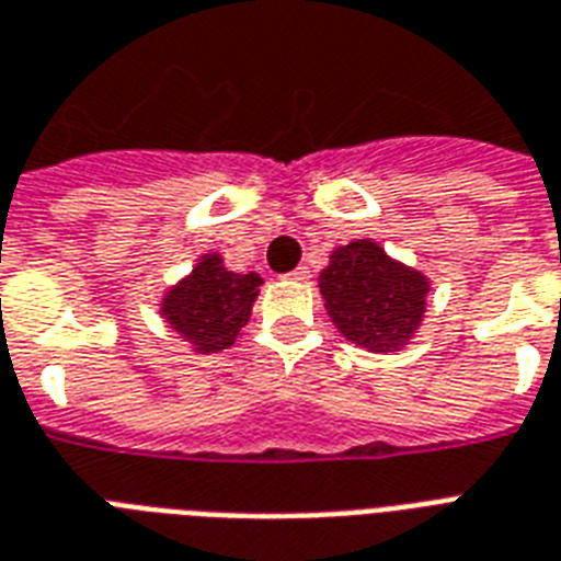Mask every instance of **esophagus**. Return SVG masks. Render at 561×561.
<instances>
[{
    "instance_id": "1",
    "label": "esophagus",
    "mask_w": 561,
    "mask_h": 561,
    "mask_svg": "<svg viewBox=\"0 0 561 561\" xmlns=\"http://www.w3.org/2000/svg\"><path fill=\"white\" fill-rule=\"evenodd\" d=\"M288 279H294V282H308V279H311V271H308V267H297V271H290V273H288Z\"/></svg>"
}]
</instances>
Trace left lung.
<instances>
[{
  "label": "left lung",
  "mask_w": 561,
  "mask_h": 561,
  "mask_svg": "<svg viewBox=\"0 0 561 561\" xmlns=\"http://www.w3.org/2000/svg\"><path fill=\"white\" fill-rule=\"evenodd\" d=\"M317 285L334 329L375 355L401 352L416 337L431 294L425 273L387 255L373 238L334 247Z\"/></svg>",
  "instance_id": "left-lung-1"
}]
</instances>
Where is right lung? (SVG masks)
<instances>
[{
  "label": "right lung",
  "instance_id": "1",
  "mask_svg": "<svg viewBox=\"0 0 561 561\" xmlns=\"http://www.w3.org/2000/svg\"><path fill=\"white\" fill-rule=\"evenodd\" d=\"M262 285L259 273L229 271L224 255L209 250L162 294L160 317L188 343V350L211 355L241 337Z\"/></svg>",
  "mask_w": 561,
  "mask_h": 561
}]
</instances>
